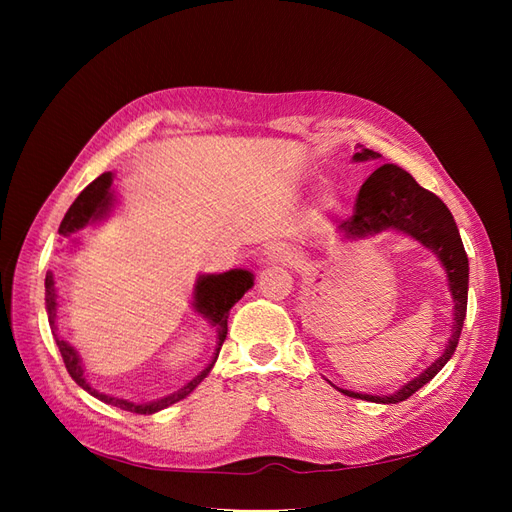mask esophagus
<instances>
[{
	"instance_id": "34e87169",
	"label": "esophagus",
	"mask_w": 512,
	"mask_h": 512,
	"mask_svg": "<svg viewBox=\"0 0 512 512\" xmlns=\"http://www.w3.org/2000/svg\"><path fill=\"white\" fill-rule=\"evenodd\" d=\"M294 250L286 243H269L265 250L260 252L258 262L260 265H275V262H280V265H290L294 262Z\"/></svg>"
}]
</instances>
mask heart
<instances>
[{"instance_id":"1","label":"heart","mask_w":512,"mask_h":512,"mask_svg":"<svg viewBox=\"0 0 512 512\" xmlns=\"http://www.w3.org/2000/svg\"><path fill=\"white\" fill-rule=\"evenodd\" d=\"M333 203H335V198H333L331 194H324V196H322V205H324V207H333Z\"/></svg>"}]
</instances>
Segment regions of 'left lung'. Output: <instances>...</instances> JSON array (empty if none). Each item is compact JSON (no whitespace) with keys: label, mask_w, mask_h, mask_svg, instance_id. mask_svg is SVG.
Wrapping results in <instances>:
<instances>
[{"label":"left lung","mask_w":512,"mask_h":512,"mask_svg":"<svg viewBox=\"0 0 512 512\" xmlns=\"http://www.w3.org/2000/svg\"><path fill=\"white\" fill-rule=\"evenodd\" d=\"M380 153L365 149L363 145L356 147L352 156L354 162L378 160ZM399 230L410 235L418 243L438 256L448 277V288L453 294V333L448 337V344L440 359L433 361L421 376H416L408 384L401 386L393 395H365L339 389L344 395L354 399L376 401V404H399L406 401L412 393L425 386L433 376L451 359L459 335L463 329L468 309V256L463 250L457 224L451 211L446 209L442 200L421 188L410 173L395 164H382L378 170L369 175V179L361 185L359 196H356L354 211L348 220L339 224V232H344L346 239H365L369 235H378L382 230Z\"/></svg>","instance_id":"obj_1"}]
</instances>
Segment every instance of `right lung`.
Listing matches in <instances>:
<instances>
[{"label":"right lung","mask_w":512,"mask_h":512,"mask_svg":"<svg viewBox=\"0 0 512 512\" xmlns=\"http://www.w3.org/2000/svg\"><path fill=\"white\" fill-rule=\"evenodd\" d=\"M111 185H113V173H102L98 179L91 181L87 188L79 196H76L68 213L64 215V220H61L59 235L70 237V235H74V232L83 230L85 226L106 218L108 211H111V207H113V200H115ZM252 286H254V275L245 269H232V271H226L220 275H198L196 286H194V303L192 305L198 314H203L211 322V327L215 329V333H218V348H215L213 359L196 378H192L188 384L181 386L179 391L170 393L162 399L147 401V404H134V401L111 397V395H104V393H98L96 389H91L89 382L85 380V369H83L79 352H76L68 342H64V339L57 335V327H55L57 290H55L53 273H46V280H44L46 312H49V322H51L57 348L61 352V359H64L72 380L79 386H83L87 393L104 401V404H111V406H117V408L128 410V412H136V414H153V412H160L168 406L177 404L179 399L188 397L196 389V386L207 378V374L213 369L215 359H218L220 348H222L226 333H228L230 307L235 305Z\"/></svg>","instance_id":"right-lung-1"}]
</instances>
